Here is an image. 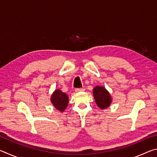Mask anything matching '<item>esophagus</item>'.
I'll return each mask as SVG.
<instances>
[{"mask_svg": "<svg viewBox=\"0 0 157 157\" xmlns=\"http://www.w3.org/2000/svg\"><path fill=\"white\" fill-rule=\"evenodd\" d=\"M84 89L83 88H77L75 89V91L76 92H80V91H84Z\"/></svg>", "mask_w": 157, "mask_h": 157, "instance_id": "1", "label": "esophagus"}]
</instances>
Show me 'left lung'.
Instances as JSON below:
<instances>
[{
    "label": "left lung",
    "instance_id": "left-lung-1",
    "mask_svg": "<svg viewBox=\"0 0 157 157\" xmlns=\"http://www.w3.org/2000/svg\"><path fill=\"white\" fill-rule=\"evenodd\" d=\"M94 95L97 105L100 109H105L110 105L111 98L109 92L102 86H96L94 89Z\"/></svg>",
    "mask_w": 157,
    "mask_h": 157
}]
</instances>
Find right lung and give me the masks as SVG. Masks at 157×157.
Returning a JSON list of instances; mask_svg holds the SVG:
<instances>
[{
    "mask_svg": "<svg viewBox=\"0 0 157 157\" xmlns=\"http://www.w3.org/2000/svg\"><path fill=\"white\" fill-rule=\"evenodd\" d=\"M51 102L55 108L60 111H63L68 105V95L60 90L57 89L52 95Z\"/></svg>",
    "mask_w": 157,
    "mask_h": 157,
    "instance_id": "right-lung-1",
    "label": "right lung"
}]
</instances>
